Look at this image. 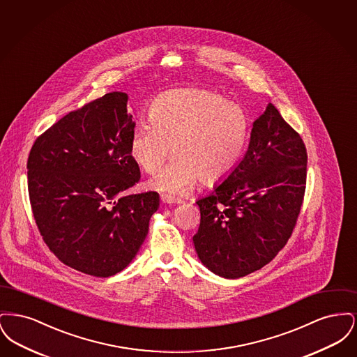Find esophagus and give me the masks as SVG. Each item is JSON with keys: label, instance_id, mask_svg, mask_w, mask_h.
Here are the masks:
<instances>
[{"label": "esophagus", "instance_id": "1", "mask_svg": "<svg viewBox=\"0 0 357 357\" xmlns=\"http://www.w3.org/2000/svg\"><path fill=\"white\" fill-rule=\"evenodd\" d=\"M160 199H162L163 204H181V202H182L179 198H175V197L169 195V194H162V195H160Z\"/></svg>", "mask_w": 357, "mask_h": 357}]
</instances>
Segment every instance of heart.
<instances>
[{"label": "heart", "instance_id": "b5f03b06", "mask_svg": "<svg viewBox=\"0 0 357 357\" xmlns=\"http://www.w3.org/2000/svg\"><path fill=\"white\" fill-rule=\"evenodd\" d=\"M150 120L136 123L130 151L147 174L176 156L150 186L171 194L186 192L198 179L218 183L237 169L250 135L246 109L236 102L198 88L162 93L149 109Z\"/></svg>", "mask_w": 357, "mask_h": 357}]
</instances>
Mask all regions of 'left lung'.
<instances>
[{
    "label": "left lung",
    "instance_id": "left-lung-1",
    "mask_svg": "<svg viewBox=\"0 0 357 357\" xmlns=\"http://www.w3.org/2000/svg\"><path fill=\"white\" fill-rule=\"evenodd\" d=\"M306 162L301 136L268 104L237 169L197 201L201 223L192 241L208 271L239 278L278 255L303 206Z\"/></svg>",
    "mask_w": 357,
    "mask_h": 357
}]
</instances>
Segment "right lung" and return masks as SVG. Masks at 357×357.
I'll list each match as a JSON object with an SVG mask.
<instances>
[{"mask_svg": "<svg viewBox=\"0 0 357 357\" xmlns=\"http://www.w3.org/2000/svg\"><path fill=\"white\" fill-rule=\"evenodd\" d=\"M127 102V93L111 92L69 112L36 139L26 165L44 242L63 264L95 277L135 258L159 207L155 191L124 194L140 179Z\"/></svg>", "mask_w": 357, "mask_h": 357, "instance_id": "1", "label": "right lung"}]
</instances>
